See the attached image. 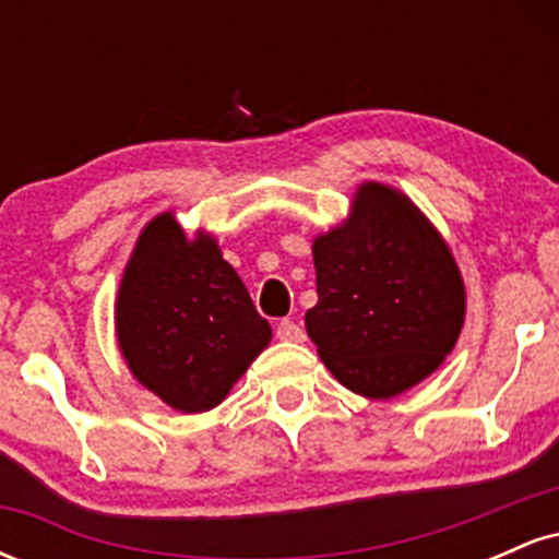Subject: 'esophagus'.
<instances>
[{
    "instance_id": "34e87169",
    "label": "esophagus",
    "mask_w": 559,
    "mask_h": 559,
    "mask_svg": "<svg viewBox=\"0 0 559 559\" xmlns=\"http://www.w3.org/2000/svg\"><path fill=\"white\" fill-rule=\"evenodd\" d=\"M275 336H278L281 342H305V329H301L299 323H294V320L284 318L275 325Z\"/></svg>"
}]
</instances>
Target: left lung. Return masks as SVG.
<instances>
[{
    "instance_id": "obj_1",
    "label": "left lung",
    "mask_w": 559,
    "mask_h": 559,
    "mask_svg": "<svg viewBox=\"0 0 559 559\" xmlns=\"http://www.w3.org/2000/svg\"><path fill=\"white\" fill-rule=\"evenodd\" d=\"M318 305L305 325L355 394L386 400L431 376L457 342L465 286L449 247L400 191L362 183L344 226L312 243Z\"/></svg>"
}]
</instances>
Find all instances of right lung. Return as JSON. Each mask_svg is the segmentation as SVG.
Instances as JSON below:
<instances>
[{"instance_id":"right-lung-1","label":"right lung","mask_w":559,"mask_h":559,"mask_svg":"<svg viewBox=\"0 0 559 559\" xmlns=\"http://www.w3.org/2000/svg\"><path fill=\"white\" fill-rule=\"evenodd\" d=\"M115 323L131 373L181 413L221 404L271 342V325L213 236L189 241L173 213L139 236Z\"/></svg>"}]
</instances>
